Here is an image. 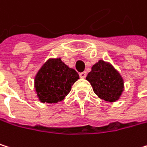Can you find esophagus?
<instances>
[{"instance_id":"34e87169","label":"esophagus","mask_w":147,"mask_h":147,"mask_svg":"<svg viewBox=\"0 0 147 147\" xmlns=\"http://www.w3.org/2000/svg\"><path fill=\"white\" fill-rule=\"evenodd\" d=\"M79 76H80V78H86V76H87V73H86L85 71L81 72L80 74H79Z\"/></svg>"}]
</instances>
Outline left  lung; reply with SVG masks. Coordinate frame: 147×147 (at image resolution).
<instances>
[{
	"label": "left lung",
	"instance_id": "8db88e82",
	"mask_svg": "<svg viewBox=\"0 0 147 147\" xmlns=\"http://www.w3.org/2000/svg\"><path fill=\"white\" fill-rule=\"evenodd\" d=\"M93 89L101 99L115 102L119 99L124 90V80L119 72L110 63L99 60L91 67L86 77Z\"/></svg>",
	"mask_w": 147,
	"mask_h": 147
}]
</instances>
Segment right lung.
<instances>
[{
  "label": "right lung",
  "instance_id": "1",
  "mask_svg": "<svg viewBox=\"0 0 147 147\" xmlns=\"http://www.w3.org/2000/svg\"><path fill=\"white\" fill-rule=\"evenodd\" d=\"M78 78V73L68 67L61 58H50L35 77L37 97L42 103H58L64 99Z\"/></svg>",
  "mask_w": 147,
  "mask_h": 147
}]
</instances>
